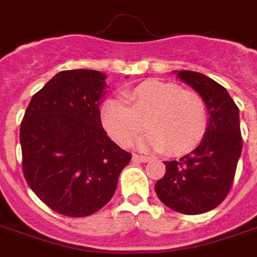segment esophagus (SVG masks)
<instances>
[{
	"instance_id": "1",
	"label": "esophagus",
	"mask_w": 257,
	"mask_h": 257,
	"mask_svg": "<svg viewBox=\"0 0 257 257\" xmlns=\"http://www.w3.org/2000/svg\"><path fill=\"white\" fill-rule=\"evenodd\" d=\"M132 160H134L135 162H147L149 160H150V158H149V157H145V156H138V154H134Z\"/></svg>"
}]
</instances>
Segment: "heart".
I'll list each match as a JSON object with an SVG mask.
<instances>
[{
	"label": "heart",
	"mask_w": 257,
	"mask_h": 257,
	"mask_svg": "<svg viewBox=\"0 0 257 257\" xmlns=\"http://www.w3.org/2000/svg\"><path fill=\"white\" fill-rule=\"evenodd\" d=\"M122 100L108 99L101 107V123L115 143L128 147L145 128L136 146L142 150L189 153L204 139L209 114L205 100L193 90L156 79L123 92Z\"/></svg>",
	"instance_id": "heart-1"
}]
</instances>
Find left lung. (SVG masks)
Instances as JSON below:
<instances>
[{"label":"left lung","instance_id":"8db88e82","mask_svg":"<svg viewBox=\"0 0 257 257\" xmlns=\"http://www.w3.org/2000/svg\"><path fill=\"white\" fill-rule=\"evenodd\" d=\"M206 103L209 122L204 139L191 154L179 161H165L167 172L156 193L168 208L199 215L215 209L232 186L241 151L239 110L226 88L195 71H175Z\"/></svg>","mask_w":257,"mask_h":257}]
</instances>
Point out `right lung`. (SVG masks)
Returning a JSON list of instances; mask_svg holds the SVG:
<instances>
[{
	"instance_id": "right-lung-1",
	"label": "right lung",
	"mask_w": 257,
	"mask_h": 257,
	"mask_svg": "<svg viewBox=\"0 0 257 257\" xmlns=\"http://www.w3.org/2000/svg\"><path fill=\"white\" fill-rule=\"evenodd\" d=\"M106 88L100 71H60L31 97L20 125L26 180L60 215L84 217L101 209L132 158L101 126Z\"/></svg>"
}]
</instances>
